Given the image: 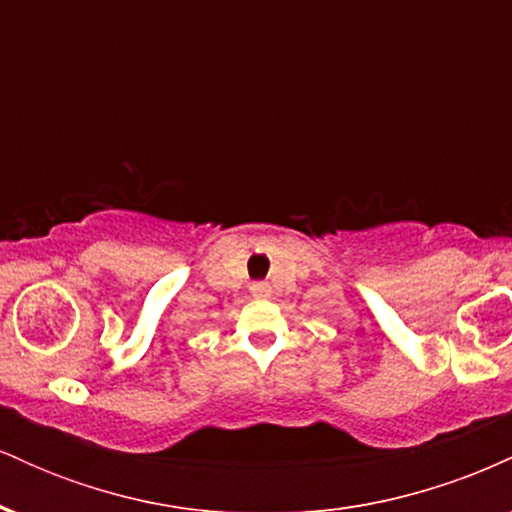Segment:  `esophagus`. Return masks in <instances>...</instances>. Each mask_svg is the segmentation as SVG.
I'll return each instance as SVG.
<instances>
[{"label":"esophagus","instance_id":"34e87169","mask_svg":"<svg viewBox=\"0 0 512 512\" xmlns=\"http://www.w3.org/2000/svg\"><path fill=\"white\" fill-rule=\"evenodd\" d=\"M252 296L255 298H267L269 296V286L267 284H252Z\"/></svg>","mask_w":512,"mask_h":512}]
</instances>
